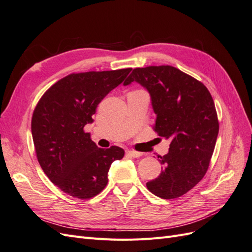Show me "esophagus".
<instances>
[{
    "mask_svg": "<svg viewBox=\"0 0 252 252\" xmlns=\"http://www.w3.org/2000/svg\"><path fill=\"white\" fill-rule=\"evenodd\" d=\"M126 154L128 156H130L131 158H140L142 157V152H139V151H134V150H127Z\"/></svg>",
    "mask_w": 252,
    "mask_h": 252,
    "instance_id": "obj_1",
    "label": "esophagus"
}]
</instances>
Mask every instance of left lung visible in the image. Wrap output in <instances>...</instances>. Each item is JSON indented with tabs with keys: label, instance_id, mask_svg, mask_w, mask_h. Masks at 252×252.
Returning <instances> with one entry per match:
<instances>
[{
	"label": "left lung",
	"instance_id": "left-lung-1",
	"mask_svg": "<svg viewBox=\"0 0 252 252\" xmlns=\"http://www.w3.org/2000/svg\"><path fill=\"white\" fill-rule=\"evenodd\" d=\"M132 82L148 90L155 131L171 141L158 159L163 170L146 186L161 199H177L207 172L219 133L215 102L203 83L169 65L135 68L124 85Z\"/></svg>",
	"mask_w": 252,
	"mask_h": 252
}]
</instances>
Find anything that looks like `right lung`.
<instances>
[{
    "label": "right lung",
    "instance_id": "obj_1",
    "mask_svg": "<svg viewBox=\"0 0 252 252\" xmlns=\"http://www.w3.org/2000/svg\"><path fill=\"white\" fill-rule=\"evenodd\" d=\"M130 71L71 73L53 84L36 104L32 133L37 161L65 193L81 200L95 196L107 185L112 162L123 158V149L98 148L84 127L93 123L97 105Z\"/></svg>",
    "mask_w": 252,
    "mask_h": 252
}]
</instances>
